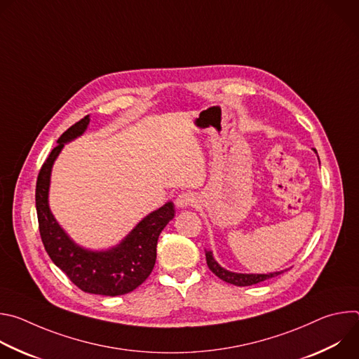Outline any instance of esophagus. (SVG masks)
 Masks as SVG:
<instances>
[{
    "label": "esophagus",
    "instance_id": "1",
    "mask_svg": "<svg viewBox=\"0 0 359 359\" xmlns=\"http://www.w3.org/2000/svg\"><path fill=\"white\" fill-rule=\"evenodd\" d=\"M194 200H196V198H194V194H193V193H190V191H183V193H180V194L176 197L175 204H176V208H179V209H184V208L190 206V204H193Z\"/></svg>",
    "mask_w": 359,
    "mask_h": 359
}]
</instances>
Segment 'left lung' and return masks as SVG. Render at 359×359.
<instances>
[{
  "label": "left lung",
  "instance_id": "8db88e82",
  "mask_svg": "<svg viewBox=\"0 0 359 359\" xmlns=\"http://www.w3.org/2000/svg\"><path fill=\"white\" fill-rule=\"evenodd\" d=\"M316 153L317 150L313 149ZM318 156V155H317ZM320 161V159H318ZM206 262H208V266L209 269L223 281L229 283V284H233V285H237V287H247V285H252V284H259L262 281H266L269 278H273V277H277L280 274H283L284 271L290 270V269H285V270H281V271H276V273H267V274H252V273H234V271H230L224 267H222L217 260L215 259L213 255V251L212 250H206Z\"/></svg>",
  "mask_w": 359,
  "mask_h": 359
}]
</instances>
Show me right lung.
<instances>
[{
  "mask_svg": "<svg viewBox=\"0 0 359 359\" xmlns=\"http://www.w3.org/2000/svg\"><path fill=\"white\" fill-rule=\"evenodd\" d=\"M90 122L85 116L57 140L58 146L42 165L35 189V204L43 247L69 280L82 291L116 297L137 288L156 263V245L162 230L175 217L173 201L144 216L116 245L92 250L78 244L58 223L49 208L50 173L64 146L82 136Z\"/></svg>",
  "mask_w": 359,
  "mask_h": 359,
  "instance_id": "obj_1",
  "label": "right lung"
}]
</instances>
